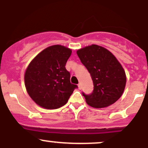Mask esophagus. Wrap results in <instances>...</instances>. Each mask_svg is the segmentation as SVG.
Instances as JSON below:
<instances>
[{
  "instance_id": "obj_1",
  "label": "esophagus",
  "mask_w": 148,
  "mask_h": 148,
  "mask_svg": "<svg viewBox=\"0 0 148 148\" xmlns=\"http://www.w3.org/2000/svg\"><path fill=\"white\" fill-rule=\"evenodd\" d=\"M78 88H79V90H81V88H82V86H81V84H78Z\"/></svg>"
}]
</instances>
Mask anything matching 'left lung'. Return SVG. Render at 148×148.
<instances>
[{
	"instance_id": "left-lung-1",
	"label": "left lung",
	"mask_w": 148,
	"mask_h": 148,
	"mask_svg": "<svg viewBox=\"0 0 148 148\" xmlns=\"http://www.w3.org/2000/svg\"><path fill=\"white\" fill-rule=\"evenodd\" d=\"M83 64L90 74L94 90L85 95L86 103L93 108H105L114 103L122 96L127 77L122 64L108 49L97 45L76 51Z\"/></svg>"
}]
</instances>
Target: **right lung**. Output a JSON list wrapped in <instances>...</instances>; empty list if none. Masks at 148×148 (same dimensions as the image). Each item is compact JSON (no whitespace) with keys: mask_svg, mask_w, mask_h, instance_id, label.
<instances>
[{"mask_svg":"<svg viewBox=\"0 0 148 148\" xmlns=\"http://www.w3.org/2000/svg\"><path fill=\"white\" fill-rule=\"evenodd\" d=\"M72 50L62 45L47 47L32 60L24 74L28 94L38 106L56 109L67 103L76 85L70 83L65 64Z\"/></svg>","mask_w":148,"mask_h":148,"instance_id":"1","label":"right lung"}]
</instances>
